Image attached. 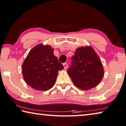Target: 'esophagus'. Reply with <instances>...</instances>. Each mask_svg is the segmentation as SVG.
<instances>
[{
    "label": "esophagus",
    "mask_w": 126,
    "mask_h": 126,
    "mask_svg": "<svg viewBox=\"0 0 126 126\" xmlns=\"http://www.w3.org/2000/svg\"><path fill=\"white\" fill-rule=\"evenodd\" d=\"M63 66H64V68L65 69H66L67 68V63H64L63 64Z\"/></svg>",
    "instance_id": "obj_1"
}]
</instances>
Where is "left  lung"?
<instances>
[{"mask_svg":"<svg viewBox=\"0 0 126 126\" xmlns=\"http://www.w3.org/2000/svg\"><path fill=\"white\" fill-rule=\"evenodd\" d=\"M67 73L76 86L83 90L95 87L104 75L98 55L91 47H79L71 58Z\"/></svg>","mask_w":126,"mask_h":126,"instance_id":"obj_1","label":"left lung"}]
</instances>
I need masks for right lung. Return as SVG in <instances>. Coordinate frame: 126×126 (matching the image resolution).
<instances>
[{"instance_id":"right-lung-1","label":"right lung","mask_w":126,"mask_h":126,"mask_svg":"<svg viewBox=\"0 0 126 126\" xmlns=\"http://www.w3.org/2000/svg\"><path fill=\"white\" fill-rule=\"evenodd\" d=\"M50 45L39 44L32 49L22 65L23 79L39 91H47L55 84L58 72L64 68Z\"/></svg>"}]
</instances>
